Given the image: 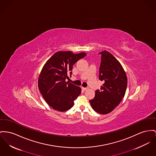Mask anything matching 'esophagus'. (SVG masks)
Here are the masks:
<instances>
[{
  "label": "esophagus",
  "mask_w": 156,
  "mask_h": 156,
  "mask_svg": "<svg viewBox=\"0 0 156 156\" xmlns=\"http://www.w3.org/2000/svg\"><path fill=\"white\" fill-rule=\"evenodd\" d=\"M82 89H83V90H86L87 89V87H82Z\"/></svg>",
  "instance_id": "34e87169"
}]
</instances>
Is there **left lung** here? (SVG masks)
<instances>
[{
  "instance_id": "8db88e82",
  "label": "left lung",
  "mask_w": 156,
  "mask_h": 156,
  "mask_svg": "<svg viewBox=\"0 0 156 156\" xmlns=\"http://www.w3.org/2000/svg\"><path fill=\"white\" fill-rule=\"evenodd\" d=\"M101 54L99 79L104 84L101 90L95 92V96L89 102L94 110L101 114L112 112L124 97L127 87V77L118 60L105 50Z\"/></svg>"
}]
</instances>
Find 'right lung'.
<instances>
[{
  "label": "right lung",
  "instance_id": "1",
  "mask_svg": "<svg viewBox=\"0 0 156 156\" xmlns=\"http://www.w3.org/2000/svg\"><path fill=\"white\" fill-rule=\"evenodd\" d=\"M85 52L58 51L44 64L38 78V89L46 102L55 110L64 112L70 109L74 101L80 95L81 89L66 82L71 76L73 66L86 56Z\"/></svg>",
  "mask_w": 156,
  "mask_h": 156
}]
</instances>
